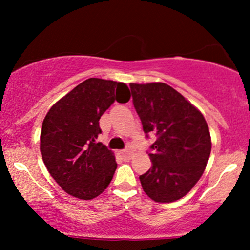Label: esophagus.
Instances as JSON below:
<instances>
[{"label": "esophagus", "instance_id": "34e87169", "mask_svg": "<svg viewBox=\"0 0 250 250\" xmlns=\"http://www.w3.org/2000/svg\"><path fill=\"white\" fill-rule=\"evenodd\" d=\"M120 154H121V156L125 157V159H130V157L133 156V151L130 150H122L120 151Z\"/></svg>", "mask_w": 250, "mask_h": 250}]
</instances>
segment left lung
I'll use <instances>...</instances> for the list:
<instances>
[{"mask_svg": "<svg viewBox=\"0 0 250 250\" xmlns=\"http://www.w3.org/2000/svg\"><path fill=\"white\" fill-rule=\"evenodd\" d=\"M129 85L143 131L156 135L149 154L151 167L140 176L143 190L155 202L182 199L201 179L209 160L207 122L199 109L166 83Z\"/></svg>", "mask_w": 250, "mask_h": 250, "instance_id": "1", "label": "left lung"}]
</instances>
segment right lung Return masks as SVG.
<instances>
[{"instance_id":"add662e5","label":"right lung","mask_w":250,"mask_h":250,"mask_svg":"<svg viewBox=\"0 0 250 250\" xmlns=\"http://www.w3.org/2000/svg\"><path fill=\"white\" fill-rule=\"evenodd\" d=\"M125 83L91 77L49 109L42 123L43 162L65 193L93 200L107 189L116 170L115 155L102 143L100 119L114 101L125 103Z\"/></svg>"}]
</instances>
